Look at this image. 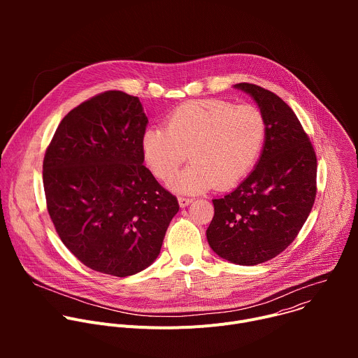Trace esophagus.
<instances>
[{
  "mask_svg": "<svg viewBox=\"0 0 358 358\" xmlns=\"http://www.w3.org/2000/svg\"><path fill=\"white\" fill-rule=\"evenodd\" d=\"M191 202H192V199H191V198H185V196H180V198H178V203H180V207H181V208L188 207Z\"/></svg>",
  "mask_w": 358,
  "mask_h": 358,
  "instance_id": "34e87169",
  "label": "esophagus"
}]
</instances>
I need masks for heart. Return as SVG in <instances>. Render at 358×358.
I'll list each match as a JSON object with an SVG mask.
<instances>
[{"mask_svg": "<svg viewBox=\"0 0 358 358\" xmlns=\"http://www.w3.org/2000/svg\"><path fill=\"white\" fill-rule=\"evenodd\" d=\"M265 137L266 123L258 108L203 99L176 108L166 129H147L141 150L148 169L160 180H169L189 152L192 163L169 185L180 194H198L239 182L258 162Z\"/></svg>", "mask_w": 358, "mask_h": 358, "instance_id": "obj_1", "label": "heart"}]
</instances>
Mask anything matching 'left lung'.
<instances>
[{
  "instance_id": "left-lung-1",
  "label": "left lung",
  "mask_w": 358,
  "mask_h": 358,
  "mask_svg": "<svg viewBox=\"0 0 358 358\" xmlns=\"http://www.w3.org/2000/svg\"><path fill=\"white\" fill-rule=\"evenodd\" d=\"M266 123V137L252 173L229 194L213 199L207 229L211 249L235 265L253 266L283 252L308 220L316 196L317 160L294 112L275 93L236 83Z\"/></svg>"
}]
</instances>
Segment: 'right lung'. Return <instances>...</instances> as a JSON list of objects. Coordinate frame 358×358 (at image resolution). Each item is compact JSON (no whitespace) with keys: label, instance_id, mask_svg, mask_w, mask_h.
<instances>
[{"label":"right lung","instance_id":"right-lung-1","mask_svg":"<svg viewBox=\"0 0 358 358\" xmlns=\"http://www.w3.org/2000/svg\"><path fill=\"white\" fill-rule=\"evenodd\" d=\"M147 123L138 97L109 90L71 110L45 152L50 220L65 246L100 273L148 268L180 208L143 166Z\"/></svg>","mask_w":358,"mask_h":358}]
</instances>
